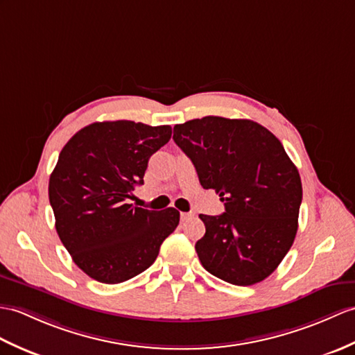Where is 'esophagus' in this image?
Wrapping results in <instances>:
<instances>
[{
	"label": "esophagus",
	"instance_id": "1",
	"mask_svg": "<svg viewBox=\"0 0 355 355\" xmlns=\"http://www.w3.org/2000/svg\"><path fill=\"white\" fill-rule=\"evenodd\" d=\"M193 216V213H184V211H181L180 213V218H181V220H187L189 218H192Z\"/></svg>",
	"mask_w": 355,
	"mask_h": 355
}]
</instances>
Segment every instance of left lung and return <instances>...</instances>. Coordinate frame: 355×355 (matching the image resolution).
<instances>
[{
  "instance_id": "1",
  "label": "left lung",
  "mask_w": 355,
  "mask_h": 355,
  "mask_svg": "<svg viewBox=\"0 0 355 355\" xmlns=\"http://www.w3.org/2000/svg\"><path fill=\"white\" fill-rule=\"evenodd\" d=\"M204 189L225 213L200 215L205 234L195 250L211 275L251 286L274 272L295 241L302 184L282 142L250 119L205 116L174 127Z\"/></svg>"
}]
</instances>
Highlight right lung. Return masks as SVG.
Here are the masks:
<instances>
[{
	"mask_svg": "<svg viewBox=\"0 0 355 355\" xmlns=\"http://www.w3.org/2000/svg\"><path fill=\"white\" fill-rule=\"evenodd\" d=\"M171 135L169 125L94 122L60 151L48 184L55 230L73 263L96 282L118 284L146 270L177 228L174 207L127 204L144 184L148 160Z\"/></svg>",
	"mask_w": 355,
	"mask_h": 355,
	"instance_id": "add662e5",
	"label": "right lung"
}]
</instances>
